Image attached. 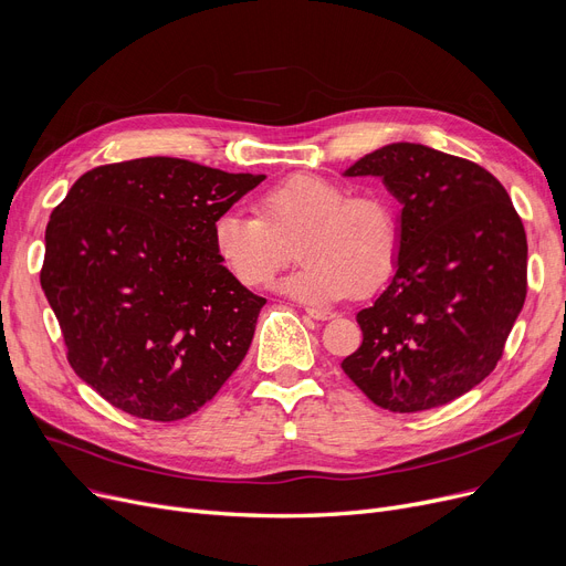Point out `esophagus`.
<instances>
[{
  "label": "esophagus",
  "instance_id": "obj_1",
  "mask_svg": "<svg viewBox=\"0 0 566 566\" xmlns=\"http://www.w3.org/2000/svg\"><path fill=\"white\" fill-rule=\"evenodd\" d=\"M305 314L310 318H316V321H331V318H335V312L323 310V307H305Z\"/></svg>",
  "mask_w": 566,
  "mask_h": 566
}]
</instances>
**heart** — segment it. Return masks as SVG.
<instances>
[{"instance_id": "heart-1", "label": "heart", "mask_w": 566, "mask_h": 566, "mask_svg": "<svg viewBox=\"0 0 566 566\" xmlns=\"http://www.w3.org/2000/svg\"><path fill=\"white\" fill-rule=\"evenodd\" d=\"M298 243L305 263L280 289L305 303L369 293L395 271L401 227L380 195H350L314 174H295L256 199V216L227 211L213 222V252L224 271L248 289L271 284Z\"/></svg>"}]
</instances>
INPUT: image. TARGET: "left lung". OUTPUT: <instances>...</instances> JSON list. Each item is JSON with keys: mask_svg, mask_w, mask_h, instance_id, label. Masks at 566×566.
Instances as JSON below:
<instances>
[{"mask_svg": "<svg viewBox=\"0 0 566 566\" xmlns=\"http://www.w3.org/2000/svg\"><path fill=\"white\" fill-rule=\"evenodd\" d=\"M346 176H380L403 203L397 273L358 312L344 374L380 408L444 406L497 365L527 293V238L497 178L422 144H388Z\"/></svg>", "mask_w": 566, "mask_h": 566, "instance_id": "obj_1", "label": "left lung"}]
</instances>
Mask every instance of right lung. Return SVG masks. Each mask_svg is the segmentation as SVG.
<instances>
[{"label":"right lung","mask_w":566,"mask_h":566,"mask_svg":"<svg viewBox=\"0 0 566 566\" xmlns=\"http://www.w3.org/2000/svg\"><path fill=\"white\" fill-rule=\"evenodd\" d=\"M263 174L137 158L82 174L45 229L41 286L73 371L139 420H184L243 363L265 301L213 252Z\"/></svg>","instance_id":"add662e5"}]
</instances>
